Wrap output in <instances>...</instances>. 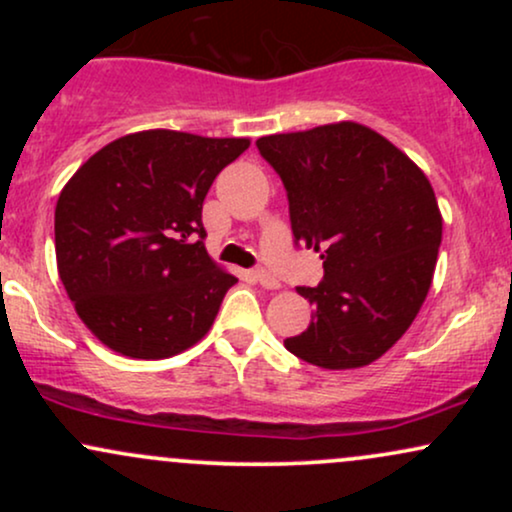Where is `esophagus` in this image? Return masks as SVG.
Here are the masks:
<instances>
[{
  "label": "esophagus",
  "instance_id": "obj_1",
  "mask_svg": "<svg viewBox=\"0 0 512 512\" xmlns=\"http://www.w3.org/2000/svg\"><path fill=\"white\" fill-rule=\"evenodd\" d=\"M255 279L260 281V286H264V289H279V286H281V281L276 279L272 272H267L264 267L255 269Z\"/></svg>",
  "mask_w": 512,
  "mask_h": 512
}]
</instances>
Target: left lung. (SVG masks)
Here are the masks:
<instances>
[{
  "instance_id": "1",
  "label": "left lung",
  "mask_w": 512,
  "mask_h": 512,
  "mask_svg": "<svg viewBox=\"0 0 512 512\" xmlns=\"http://www.w3.org/2000/svg\"><path fill=\"white\" fill-rule=\"evenodd\" d=\"M257 151L284 182L293 240L325 267L313 289L298 286L315 313L284 346L320 368L368 366L409 330L431 289L443 238L431 182L356 122L272 134Z\"/></svg>"
}]
</instances>
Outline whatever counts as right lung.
Returning <instances> with one entry per match:
<instances>
[{
  "instance_id": "obj_1",
  "label": "right lung",
  "mask_w": 512,
  "mask_h": 512,
  "mask_svg": "<svg viewBox=\"0 0 512 512\" xmlns=\"http://www.w3.org/2000/svg\"><path fill=\"white\" fill-rule=\"evenodd\" d=\"M248 139L170 129L103 146L55 209L60 279L84 325L132 358H168L209 332L236 276L204 248L202 204Z\"/></svg>"
}]
</instances>
